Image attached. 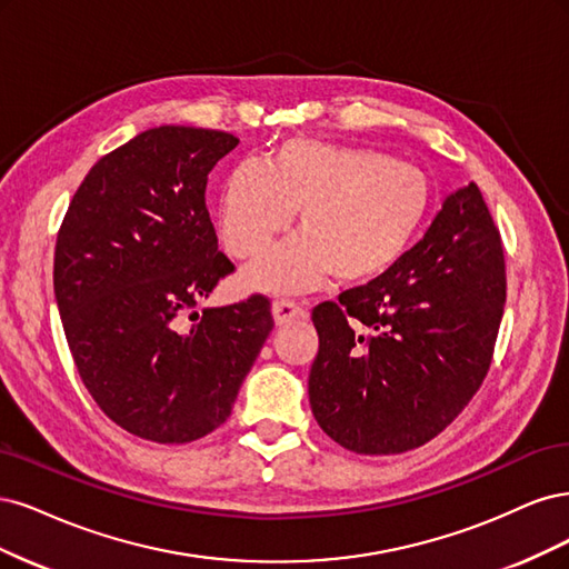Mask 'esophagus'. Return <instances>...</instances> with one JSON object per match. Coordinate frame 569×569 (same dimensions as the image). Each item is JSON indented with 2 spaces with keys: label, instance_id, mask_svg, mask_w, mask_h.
Here are the masks:
<instances>
[{
  "label": "esophagus",
  "instance_id": "esophagus-1",
  "mask_svg": "<svg viewBox=\"0 0 569 569\" xmlns=\"http://www.w3.org/2000/svg\"><path fill=\"white\" fill-rule=\"evenodd\" d=\"M271 317H273V323H277V326H286V323L302 319L305 309L292 300H273L271 302Z\"/></svg>",
  "mask_w": 569,
  "mask_h": 569
}]
</instances>
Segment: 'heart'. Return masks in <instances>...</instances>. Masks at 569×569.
<instances>
[{
    "label": "heart",
    "mask_w": 569,
    "mask_h": 569,
    "mask_svg": "<svg viewBox=\"0 0 569 569\" xmlns=\"http://www.w3.org/2000/svg\"><path fill=\"white\" fill-rule=\"evenodd\" d=\"M432 206L428 174L395 156L315 139H288L267 162L233 164L219 191V233L236 258L262 252L298 210L283 243L246 267L262 292H302L328 277L371 283L413 246Z\"/></svg>",
    "instance_id": "obj_1"
}]
</instances>
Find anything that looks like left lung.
<instances>
[{"label": "left lung", "mask_w": 569, "mask_h": 569, "mask_svg": "<svg viewBox=\"0 0 569 569\" xmlns=\"http://www.w3.org/2000/svg\"><path fill=\"white\" fill-rule=\"evenodd\" d=\"M503 302L501 236L470 181L392 271L311 311L307 385L321 430L366 456L430 442L482 385Z\"/></svg>", "instance_id": "1"}]
</instances>
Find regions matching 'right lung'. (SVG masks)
Returning a JSON list of instances; mask_svg holds the SVG:
<instances>
[{
  "label": "right lung",
  "mask_w": 569,
  "mask_h": 569,
  "mask_svg": "<svg viewBox=\"0 0 569 569\" xmlns=\"http://www.w3.org/2000/svg\"><path fill=\"white\" fill-rule=\"evenodd\" d=\"M236 146L203 127L137 134L89 170L57 238L53 292L80 378L113 423L158 445L224 423L273 328L262 296L196 311L233 271L206 187Z\"/></svg>",
  "instance_id": "add662e5"
}]
</instances>
